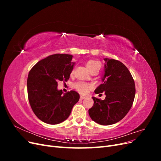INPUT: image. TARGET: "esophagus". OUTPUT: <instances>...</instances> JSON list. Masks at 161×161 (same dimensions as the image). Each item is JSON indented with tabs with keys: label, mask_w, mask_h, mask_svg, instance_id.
Masks as SVG:
<instances>
[{
	"label": "esophagus",
	"mask_w": 161,
	"mask_h": 161,
	"mask_svg": "<svg viewBox=\"0 0 161 161\" xmlns=\"http://www.w3.org/2000/svg\"><path fill=\"white\" fill-rule=\"evenodd\" d=\"M86 99V97L80 96V99H81V100H83V99Z\"/></svg>",
	"instance_id": "obj_1"
}]
</instances>
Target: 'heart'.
<instances>
[{
  "mask_svg": "<svg viewBox=\"0 0 161 161\" xmlns=\"http://www.w3.org/2000/svg\"><path fill=\"white\" fill-rule=\"evenodd\" d=\"M86 67L89 71L95 69H99L100 70L101 64L98 61L91 60L86 62ZM73 72L74 71H72V73H73ZM74 87L80 94L86 95L88 94L89 89L92 88V85L91 84L86 83V82L80 81V82H77L76 83H75L74 85Z\"/></svg>",
  "mask_w": 161,
  "mask_h": 161,
  "instance_id": "obj_1",
  "label": "heart"
}]
</instances>
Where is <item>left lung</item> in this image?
Instances as JSON below:
<instances>
[{"label":"left lung","instance_id":"left-lung-1","mask_svg":"<svg viewBox=\"0 0 161 161\" xmlns=\"http://www.w3.org/2000/svg\"><path fill=\"white\" fill-rule=\"evenodd\" d=\"M103 84L95 89L104 92V100L92 97L94 104L89 109L91 118L96 123L108 125L118 122L128 113L136 94L135 83L128 68L117 60L105 58Z\"/></svg>","mask_w":161,"mask_h":161}]
</instances>
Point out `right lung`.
<instances>
[{
  "label": "right lung",
  "mask_w": 161,
  "mask_h": 161,
  "mask_svg": "<svg viewBox=\"0 0 161 161\" xmlns=\"http://www.w3.org/2000/svg\"><path fill=\"white\" fill-rule=\"evenodd\" d=\"M72 58L70 54L56 53L39 61L29 72V102L33 113L46 124L54 125L66 120L80 99L75 91L62 94L57 89L58 81L69 79L75 65Z\"/></svg>",
  "instance_id": "1"
}]
</instances>
